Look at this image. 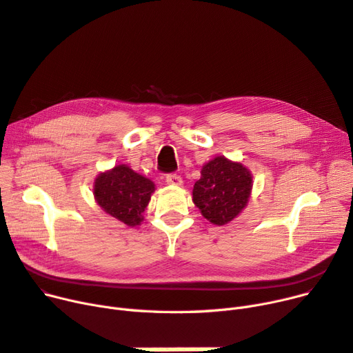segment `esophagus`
I'll return each instance as SVG.
<instances>
[{"mask_svg":"<svg viewBox=\"0 0 353 353\" xmlns=\"http://www.w3.org/2000/svg\"><path fill=\"white\" fill-rule=\"evenodd\" d=\"M165 181H167V185H172V186H180L181 183H183L181 177L177 176V174H174V173L167 174V176H165Z\"/></svg>","mask_w":353,"mask_h":353,"instance_id":"1","label":"esophagus"}]
</instances>
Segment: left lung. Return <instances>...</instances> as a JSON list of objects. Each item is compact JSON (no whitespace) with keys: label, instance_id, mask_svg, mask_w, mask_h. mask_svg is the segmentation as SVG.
Masks as SVG:
<instances>
[{"label":"left lung","instance_id":"8db88e82","mask_svg":"<svg viewBox=\"0 0 353 353\" xmlns=\"http://www.w3.org/2000/svg\"><path fill=\"white\" fill-rule=\"evenodd\" d=\"M194 183L193 202L213 225L231 222L247 206L252 188L248 168L225 157H214L203 165Z\"/></svg>","mask_w":353,"mask_h":353}]
</instances>
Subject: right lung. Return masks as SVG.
<instances>
[{
	"label": "right lung",
	"instance_id": "add662e5",
	"mask_svg": "<svg viewBox=\"0 0 353 353\" xmlns=\"http://www.w3.org/2000/svg\"><path fill=\"white\" fill-rule=\"evenodd\" d=\"M152 192L154 183L124 164L114 167L111 172L101 173L94 185L98 205L110 216L127 226L141 223Z\"/></svg>",
	"mask_w": 353,
	"mask_h": 353
}]
</instances>
